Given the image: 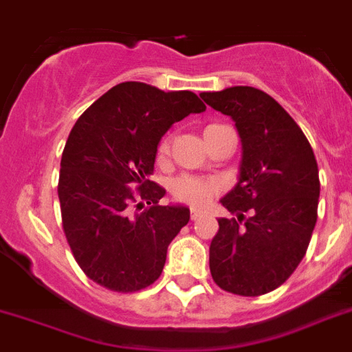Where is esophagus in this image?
Instances as JSON below:
<instances>
[{
	"instance_id": "obj_1",
	"label": "esophagus",
	"mask_w": 352,
	"mask_h": 352,
	"mask_svg": "<svg viewBox=\"0 0 352 352\" xmlns=\"http://www.w3.org/2000/svg\"><path fill=\"white\" fill-rule=\"evenodd\" d=\"M200 216H201V212H200V210H197V209H191V214H189V218L193 219V221H195V219H198V218H200Z\"/></svg>"
}]
</instances>
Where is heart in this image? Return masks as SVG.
Returning <instances> with one entry per match:
<instances>
[{
	"label": "heart",
	"instance_id": "obj_1",
	"mask_svg": "<svg viewBox=\"0 0 352 352\" xmlns=\"http://www.w3.org/2000/svg\"><path fill=\"white\" fill-rule=\"evenodd\" d=\"M209 127H212V125H209ZM209 127H206V129H209ZM157 152L159 157H164L170 152V140L164 138L159 143ZM216 191H218V186L214 180L195 175H180L173 180L172 184L173 197L191 207H204L216 195Z\"/></svg>",
	"mask_w": 352,
	"mask_h": 352
}]
</instances>
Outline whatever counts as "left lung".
Instances as JSON below:
<instances>
[{
	"mask_svg": "<svg viewBox=\"0 0 352 352\" xmlns=\"http://www.w3.org/2000/svg\"><path fill=\"white\" fill-rule=\"evenodd\" d=\"M201 99L235 122L239 180L221 198L237 218H219L209 248L212 280L239 296L278 289L303 261L319 206V168L303 131L265 91L232 87Z\"/></svg>",
	"mask_w": 352,
	"mask_h": 352,
	"instance_id": "left-lung-1",
	"label": "left lung"
}]
</instances>
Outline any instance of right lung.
Here are the masks:
<instances>
[{
    "label": "right lung",
    "mask_w": 352,
    "mask_h": 352,
    "mask_svg": "<svg viewBox=\"0 0 352 352\" xmlns=\"http://www.w3.org/2000/svg\"><path fill=\"white\" fill-rule=\"evenodd\" d=\"M201 111L206 104L193 91L125 81L78 118L63 148L58 198L67 243L90 280L136 292L161 276L189 209L159 204L166 191L151 180L157 145L175 122Z\"/></svg>",
    "instance_id": "obj_1"
}]
</instances>
